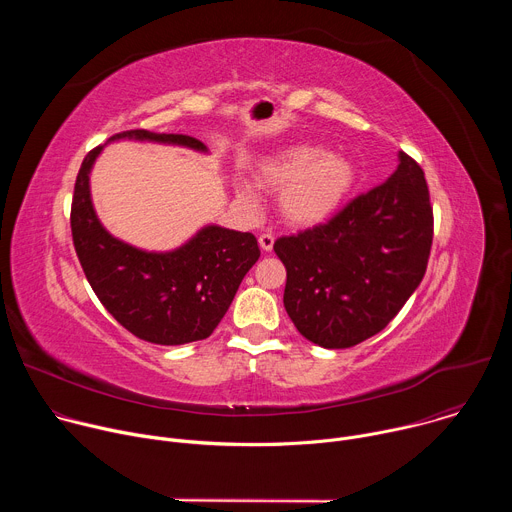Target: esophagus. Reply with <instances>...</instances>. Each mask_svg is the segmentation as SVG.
<instances>
[{"mask_svg":"<svg viewBox=\"0 0 512 512\" xmlns=\"http://www.w3.org/2000/svg\"><path fill=\"white\" fill-rule=\"evenodd\" d=\"M273 241H275V237H273L271 233H261V237H259V247H261L263 251H271V249H273Z\"/></svg>","mask_w":512,"mask_h":512,"instance_id":"1","label":"esophagus"}]
</instances>
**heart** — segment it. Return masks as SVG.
<instances>
[{"label":"heart","instance_id":"heart-1","mask_svg":"<svg viewBox=\"0 0 512 512\" xmlns=\"http://www.w3.org/2000/svg\"><path fill=\"white\" fill-rule=\"evenodd\" d=\"M354 180L352 166L318 145L291 148L257 174V184L281 194V210L291 225H316L334 212ZM243 202L255 204L257 192L249 184H239Z\"/></svg>","mask_w":512,"mask_h":512}]
</instances>
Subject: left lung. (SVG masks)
<instances>
[{"instance_id":"left-lung-1","label":"left lung","mask_w":512,"mask_h":512,"mask_svg":"<svg viewBox=\"0 0 512 512\" xmlns=\"http://www.w3.org/2000/svg\"><path fill=\"white\" fill-rule=\"evenodd\" d=\"M431 241L423 170L401 152L389 180L348 200L326 223L275 241L287 271V316L324 348H350L375 336L421 283Z\"/></svg>"}]
</instances>
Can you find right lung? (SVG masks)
Instances as JSON below:
<instances>
[{
  "instance_id": "obj_1",
  "label": "right lung",
  "mask_w": 512,
  "mask_h": 512,
  "mask_svg": "<svg viewBox=\"0 0 512 512\" xmlns=\"http://www.w3.org/2000/svg\"><path fill=\"white\" fill-rule=\"evenodd\" d=\"M154 139L204 150L182 133L127 129L111 139ZM101 145L77 174L70 231L81 267L105 310L139 340L178 346L208 338L227 314L245 273L261 251L251 233L202 229L172 253H145L113 239L99 223L89 194V172Z\"/></svg>"
}]
</instances>
